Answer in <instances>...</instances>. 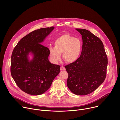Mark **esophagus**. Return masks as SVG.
<instances>
[{
	"label": "esophagus",
	"instance_id": "obj_1",
	"mask_svg": "<svg viewBox=\"0 0 120 120\" xmlns=\"http://www.w3.org/2000/svg\"><path fill=\"white\" fill-rule=\"evenodd\" d=\"M65 70H66V68H65L64 67H63V66H61L60 67V70L64 71Z\"/></svg>",
	"mask_w": 120,
	"mask_h": 120
}]
</instances>
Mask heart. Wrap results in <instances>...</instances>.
<instances>
[{
  "mask_svg": "<svg viewBox=\"0 0 120 120\" xmlns=\"http://www.w3.org/2000/svg\"><path fill=\"white\" fill-rule=\"evenodd\" d=\"M54 47L49 48L52 60L57 62L61 58L62 53L63 59L68 63H73L80 57L83 48L82 41L69 34L58 37L54 41Z\"/></svg>",
  "mask_w": 120,
  "mask_h": 120,
  "instance_id": "b5f03b06",
  "label": "heart"
}]
</instances>
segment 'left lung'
I'll return each mask as SVG.
<instances>
[{"label":"left lung","instance_id":"obj_1","mask_svg":"<svg viewBox=\"0 0 120 120\" xmlns=\"http://www.w3.org/2000/svg\"><path fill=\"white\" fill-rule=\"evenodd\" d=\"M82 35L83 48L79 58L65 67L68 74L67 86L77 95H86L98 89L104 81L107 56L102 41L90 31L76 29Z\"/></svg>","mask_w":120,"mask_h":120}]
</instances>
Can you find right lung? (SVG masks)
Returning a JSON list of instances; mask_svg holds the SVG:
<instances>
[{"label": "right lung", "instance_id": "1", "mask_svg": "<svg viewBox=\"0 0 120 120\" xmlns=\"http://www.w3.org/2000/svg\"><path fill=\"white\" fill-rule=\"evenodd\" d=\"M54 27L41 28L26 35L18 42L11 57V75L24 92L39 95L51 86L59 74L60 66L49 61V49L41 44ZM32 56L30 60L29 54Z\"/></svg>", "mask_w": 120, "mask_h": 120}]
</instances>
